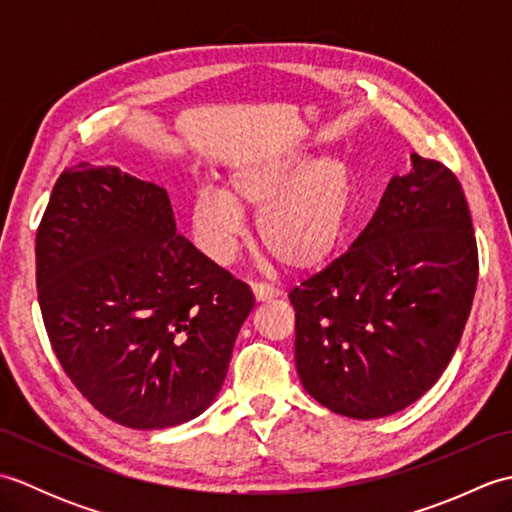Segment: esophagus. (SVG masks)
<instances>
[{"label": "esophagus", "instance_id": "34e87169", "mask_svg": "<svg viewBox=\"0 0 512 512\" xmlns=\"http://www.w3.org/2000/svg\"><path fill=\"white\" fill-rule=\"evenodd\" d=\"M253 297H255V301H270V299H275V297H279V292L275 290V288H270V286H264V284H253Z\"/></svg>", "mask_w": 512, "mask_h": 512}]
</instances>
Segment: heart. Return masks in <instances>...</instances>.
Wrapping results in <instances>:
<instances>
[{
    "mask_svg": "<svg viewBox=\"0 0 512 512\" xmlns=\"http://www.w3.org/2000/svg\"><path fill=\"white\" fill-rule=\"evenodd\" d=\"M352 178L339 158L279 156L228 173L224 189L204 187L191 204V228L217 266L233 262L257 215V242L292 273H308L339 250L352 222Z\"/></svg>",
    "mask_w": 512,
    "mask_h": 512,
    "instance_id": "heart-1",
    "label": "heart"
}]
</instances>
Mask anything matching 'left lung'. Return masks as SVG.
Segmentation results:
<instances>
[{"label":"left lung","instance_id":"obj_1","mask_svg":"<svg viewBox=\"0 0 512 512\" xmlns=\"http://www.w3.org/2000/svg\"><path fill=\"white\" fill-rule=\"evenodd\" d=\"M477 286V244L462 184L411 154L365 231L290 292L303 389L356 420L407 409L438 383Z\"/></svg>","mask_w":512,"mask_h":512}]
</instances>
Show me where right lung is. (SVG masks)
I'll use <instances>...</instances> for the list:
<instances>
[{"instance_id":"obj_1","label":"right lung","mask_w":512,"mask_h":512,"mask_svg":"<svg viewBox=\"0 0 512 512\" xmlns=\"http://www.w3.org/2000/svg\"><path fill=\"white\" fill-rule=\"evenodd\" d=\"M43 323L76 389L129 429L198 418L220 394L253 292L176 228L167 191L65 169L37 231Z\"/></svg>"}]
</instances>
